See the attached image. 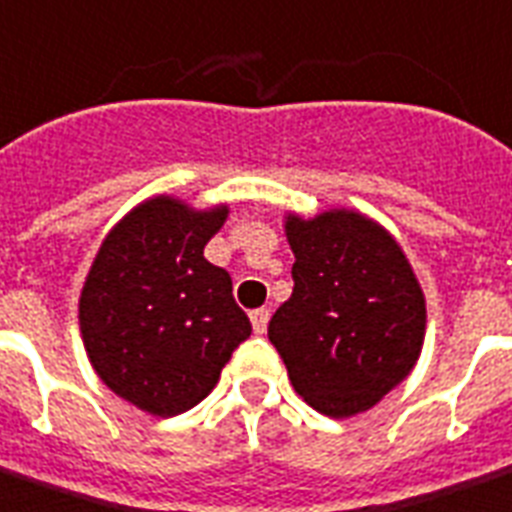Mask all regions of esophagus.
I'll return each instance as SVG.
<instances>
[{"label":"esophagus","instance_id":"esophagus-1","mask_svg":"<svg viewBox=\"0 0 512 512\" xmlns=\"http://www.w3.org/2000/svg\"><path fill=\"white\" fill-rule=\"evenodd\" d=\"M249 319H252V330H255L257 335H263L265 330H268V319H271V311H268V308H255V311L249 314Z\"/></svg>","mask_w":512,"mask_h":512}]
</instances>
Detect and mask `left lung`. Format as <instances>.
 Returning <instances> with one entry per match:
<instances>
[{
	"label": "left lung",
	"mask_w": 512,
	"mask_h": 512,
	"mask_svg": "<svg viewBox=\"0 0 512 512\" xmlns=\"http://www.w3.org/2000/svg\"><path fill=\"white\" fill-rule=\"evenodd\" d=\"M292 295L268 322L295 392L314 411L349 419L413 370L427 303L395 236L354 209L287 214Z\"/></svg>",
	"instance_id": "8db88e82"
}]
</instances>
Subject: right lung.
Masks as SVG:
<instances>
[{
    "label": "right lung",
    "instance_id": "right-lung-1",
    "mask_svg": "<svg viewBox=\"0 0 512 512\" xmlns=\"http://www.w3.org/2000/svg\"><path fill=\"white\" fill-rule=\"evenodd\" d=\"M228 206L198 212L155 195L101 241L80 292V333L96 376L152 416L190 411L252 333L230 273L204 257Z\"/></svg>",
    "mask_w": 512,
    "mask_h": 512
}]
</instances>
